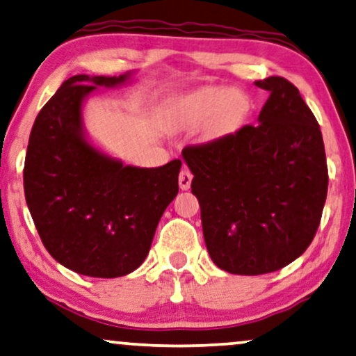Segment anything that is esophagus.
<instances>
[{
  "mask_svg": "<svg viewBox=\"0 0 356 356\" xmlns=\"http://www.w3.org/2000/svg\"><path fill=\"white\" fill-rule=\"evenodd\" d=\"M192 177L193 175L191 174V170L184 168L181 170V174H179V187H181L182 191H188V188H191V184H192Z\"/></svg>",
  "mask_w": 356,
  "mask_h": 356,
  "instance_id": "obj_1",
  "label": "esophagus"
}]
</instances>
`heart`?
Listing matches in <instances>:
<instances>
[{
	"mask_svg": "<svg viewBox=\"0 0 356 356\" xmlns=\"http://www.w3.org/2000/svg\"><path fill=\"white\" fill-rule=\"evenodd\" d=\"M245 113L243 94L231 92L222 86H207L197 89L175 104L172 125L175 129H193L207 123L210 138L222 136L238 129Z\"/></svg>",
	"mask_w": 356,
	"mask_h": 356,
	"instance_id": "1",
	"label": "heart"
}]
</instances>
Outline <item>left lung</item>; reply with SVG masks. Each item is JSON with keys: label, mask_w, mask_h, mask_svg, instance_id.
<instances>
[{"label": "left lung", "mask_w": 356, "mask_h": 356, "mask_svg": "<svg viewBox=\"0 0 356 356\" xmlns=\"http://www.w3.org/2000/svg\"><path fill=\"white\" fill-rule=\"evenodd\" d=\"M255 86L268 91L259 123L182 151L208 254L234 275L270 273L300 257L329 184L319 123L298 88L280 76Z\"/></svg>", "instance_id": "1"}]
</instances>
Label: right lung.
Masks as SVG:
<instances>
[{
    "label": "right lung",
    "instance_id": "right-lung-1",
    "mask_svg": "<svg viewBox=\"0 0 356 356\" xmlns=\"http://www.w3.org/2000/svg\"><path fill=\"white\" fill-rule=\"evenodd\" d=\"M134 76H71L42 107L27 146L24 192L42 243L56 262L86 277L117 278L138 268L179 192L181 159L159 168L123 164L84 129L86 99Z\"/></svg>",
    "mask_w": 356,
    "mask_h": 356
}]
</instances>
